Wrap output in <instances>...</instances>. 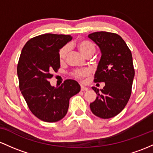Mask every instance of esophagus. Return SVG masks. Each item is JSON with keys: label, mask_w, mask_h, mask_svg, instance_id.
Segmentation results:
<instances>
[{"label": "esophagus", "mask_w": 153, "mask_h": 153, "mask_svg": "<svg viewBox=\"0 0 153 153\" xmlns=\"http://www.w3.org/2000/svg\"><path fill=\"white\" fill-rule=\"evenodd\" d=\"M88 90H89V89L87 88V87H84V86L81 85V90L82 91H88Z\"/></svg>", "instance_id": "34e87169"}]
</instances>
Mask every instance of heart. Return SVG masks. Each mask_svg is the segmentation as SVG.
Segmentation results:
<instances>
[{"mask_svg": "<svg viewBox=\"0 0 153 153\" xmlns=\"http://www.w3.org/2000/svg\"><path fill=\"white\" fill-rule=\"evenodd\" d=\"M77 48L79 50L80 52L83 56L85 57L87 56H92L95 53V47L94 44L90 41L84 39L81 40L77 43ZM69 52V46L65 45L59 51V59L61 61H63L66 59V56ZM90 74V71L87 69H81V70H76L72 73V75L76 79H83L85 77L87 76Z\"/></svg>", "mask_w": 153, "mask_h": 153, "instance_id": "b5f03b06", "label": "heart"}]
</instances>
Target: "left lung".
<instances>
[{
  "label": "left lung",
  "mask_w": 153,
  "mask_h": 153,
  "mask_svg": "<svg viewBox=\"0 0 153 153\" xmlns=\"http://www.w3.org/2000/svg\"><path fill=\"white\" fill-rule=\"evenodd\" d=\"M88 37L101 51L94 82H105L100 90L92 87L97 97L90 104V109L97 117L113 118L122 111L131 96L134 76L131 51L117 34L96 32Z\"/></svg>",
  "instance_id": "obj_1"
}]
</instances>
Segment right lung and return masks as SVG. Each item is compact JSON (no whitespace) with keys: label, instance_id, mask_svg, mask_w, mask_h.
Segmentation results:
<instances>
[{"label":"right lung","instance_id":"1","mask_svg":"<svg viewBox=\"0 0 153 153\" xmlns=\"http://www.w3.org/2000/svg\"><path fill=\"white\" fill-rule=\"evenodd\" d=\"M71 39V35H38L27 41L20 55L17 65L19 89L31 112L45 122L62 119L67 114L69 99L81 89L75 80H65L58 87L49 82L60 68V49Z\"/></svg>","mask_w":153,"mask_h":153}]
</instances>
